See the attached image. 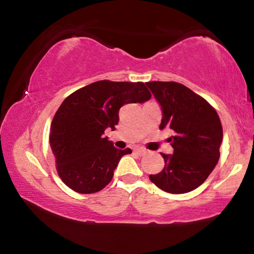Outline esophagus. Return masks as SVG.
Returning a JSON list of instances; mask_svg holds the SVG:
<instances>
[{
	"instance_id": "esophagus-1",
	"label": "esophagus",
	"mask_w": 254,
	"mask_h": 254,
	"mask_svg": "<svg viewBox=\"0 0 254 254\" xmlns=\"http://www.w3.org/2000/svg\"><path fill=\"white\" fill-rule=\"evenodd\" d=\"M134 152L136 154H139V156H143V154L147 153V150H145L144 148H139V149H135Z\"/></svg>"
}]
</instances>
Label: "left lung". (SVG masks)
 Listing matches in <instances>:
<instances>
[{"label": "left lung", "instance_id": "8db88e82", "mask_svg": "<svg viewBox=\"0 0 254 254\" xmlns=\"http://www.w3.org/2000/svg\"><path fill=\"white\" fill-rule=\"evenodd\" d=\"M147 84L161 106L160 128L174 131L173 154L161 153L165 167L151 182L170 194H185L199 187L218 162L223 128L217 112L203 97L176 81Z\"/></svg>", "mask_w": 254, "mask_h": 254}]
</instances>
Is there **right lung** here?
Wrapping results in <instances>:
<instances>
[{
    "label": "right lung",
    "mask_w": 254,
    "mask_h": 254,
    "mask_svg": "<svg viewBox=\"0 0 254 254\" xmlns=\"http://www.w3.org/2000/svg\"><path fill=\"white\" fill-rule=\"evenodd\" d=\"M150 98L141 81L111 80L95 81L65 98L51 122L49 142L57 173L68 187L92 194L111 182L120 159L132 150L115 148L104 131L118 126L121 106Z\"/></svg>",
    "instance_id": "obj_1"
}]
</instances>
